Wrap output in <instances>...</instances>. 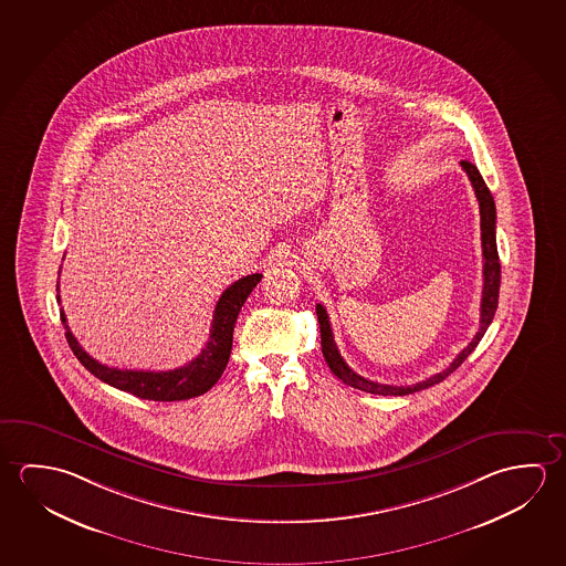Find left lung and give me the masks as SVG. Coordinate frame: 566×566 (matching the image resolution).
Wrapping results in <instances>:
<instances>
[{
	"label": "left lung",
	"instance_id": "obj_1",
	"mask_svg": "<svg viewBox=\"0 0 566 566\" xmlns=\"http://www.w3.org/2000/svg\"><path fill=\"white\" fill-rule=\"evenodd\" d=\"M463 171L472 181L473 191L480 203V219H482V249H483V292H482V315H480V329L473 337L470 345L460 352L454 361L450 363V367H446L444 371L436 373L430 379L420 380L417 385H408V387H395V385H382L377 380H369L353 371L347 363L343 361L342 353L337 349L334 342V332L329 325V315L325 312L322 304L315 306L317 322H319V332H322V352H324L325 363L329 365V369L337 379H342L345 385H349L353 389L365 390L371 395H382V397H405L412 395L417 390L428 389L432 385H438L454 373L470 353L478 347V343L482 342L483 334L488 332L491 319L497 310V297H500L501 284V264L500 254H497V244H495V203L491 197L490 189L483 181L482 174L478 171V167L472 161H460Z\"/></svg>",
	"mask_w": 566,
	"mask_h": 566
}]
</instances>
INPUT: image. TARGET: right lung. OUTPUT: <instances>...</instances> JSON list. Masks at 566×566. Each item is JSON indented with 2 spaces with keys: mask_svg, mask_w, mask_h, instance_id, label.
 Instances as JSON below:
<instances>
[{
  "mask_svg": "<svg viewBox=\"0 0 566 566\" xmlns=\"http://www.w3.org/2000/svg\"><path fill=\"white\" fill-rule=\"evenodd\" d=\"M260 279L262 274H249L224 290L223 296L219 297L214 307L211 337L205 345L203 352L199 353L193 361L171 371H132V369H116V367L103 365L78 345L75 335L71 334L66 325V315L63 310H61V322L65 324L69 347L75 353L76 359L83 363L96 379L104 380L114 389L126 390L138 399L159 400V402L193 399L207 392L217 380L221 379L231 357L232 329L237 324V317L242 304L247 302V297L251 296L252 287L259 284ZM56 292H59V284H56ZM56 302L61 304V296H56Z\"/></svg>",
  "mask_w": 566,
  "mask_h": 566,
  "instance_id": "1",
  "label": "right lung"
}]
</instances>
